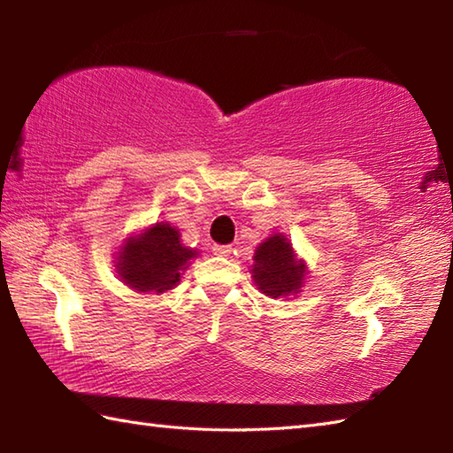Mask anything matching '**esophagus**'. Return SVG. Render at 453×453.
I'll use <instances>...</instances> for the list:
<instances>
[{"instance_id": "1", "label": "esophagus", "mask_w": 453, "mask_h": 453, "mask_svg": "<svg viewBox=\"0 0 453 453\" xmlns=\"http://www.w3.org/2000/svg\"><path fill=\"white\" fill-rule=\"evenodd\" d=\"M211 253H214L216 257H229V253H232V247H229V245H214V247H211Z\"/></svg>"}]
</instances>
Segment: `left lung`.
I'll list each match as a JSON object with an SVG mask.
<instances>
[{
  "label": "left lung",
  "instance_id": "obj_1",
  "mask_svg": "<svg viewBox=\"0 0 453 453\" xmlns=\"http://www.w3.org/2000/svg\"><path fill=\"white\" fill-rule=\"evenodd\" d=\"M307 263L294 251L284 234H274L258 243L253 255L251 278L258 292L268 297H290L302 292Z\"/></svg>",
  "mask_w": 453,
  "mask_h": 453
}]
</instances>
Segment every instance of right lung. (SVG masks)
<instances>
[{
    "label": "right lung",
    "mask_w": 453,
    "mask_h": 453,
    "mask_svg": "<svg viewBox=\"0 0 453 453\" xmlns=\"http://www.w3.org/2000/svg\"><path fill=\"white\" fill-rule=\"evenodd\" d=\"M200 253L180 242V232L169 221H156L130 234L117 251L120 282L138 294H165L177 288L192 258Z\"/></svg>",
    "instance_id": "right-lung-1"
}]
</instances>
